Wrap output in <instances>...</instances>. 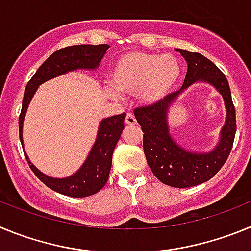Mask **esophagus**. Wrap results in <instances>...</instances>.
I'll return each instance as SVG.
<instances>
[{"mask_svg": "<svg viewBox=\"0 0 251 251\" xmlns=\"http://www.w3.org/2000/svg\"><path fill=\"white\" fill-rule=\"evenodd\" d=\"M137 121H136V117H134V114H132V113H128L127 115H126V124L127 126H133V124H136Z\"/></svg>", "mask_w": 251, "mask_h": 251, "instance_id": "esophagus-1", "label": "esophagus"}]
</instances>
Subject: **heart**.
<instances>
[{"label":"heart","mask_w":251,"mask_h":251,"mask_svg":"<svg viewBox=\"0 0 251 251\" xmlns=\"http://www.w3.org/2000/svg\"><path fill=\"white\" fill-rule=\"evenodd\" d=\"M181 76V64L174 55L128 52L119 57L110 72L113 89L137 94L143 104L152 105L167 97Z\"/></svg>","instance_id":"obj_1"}]
</instances>
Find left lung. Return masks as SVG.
Returning <instances> with one entry per match:
<instances>
[{
  "instance_id": "8db88e82",
  "label": "left lung",
  "mask_w": 251,
  "mask_h": 251,
  "mask_svg": "<svg viewBox=\"0 0 251 251\" xmlns=\"http://www.w3.org/2000/svg\"><path fill=\"white\" fill-rule=\"evenodd\" d=\"M187 61V73L182 88L168 94L159 103L134 109V115L143 132V151L153 175L165 185L186 188L206 182L220 171L231 152L236 132V115L227 79L212 61L199 52L177 49ZM196 81L214 86L223 95L226 121L221 141L212 151L191 152L181 148L169 134L168 109L179 95Z\"/></svg>"
}]
</instances>
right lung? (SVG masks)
<instances>
[{
	"label": "right lung",
	"mask_w": 251,
	"mask_h": 251,
	"mask_svg": "<svg viewBox=\"0 0 251 251\" xmlns=\"http://www.w3.org/2000/svg\"><path fill=\"white\" fill-rule=\"evenodd\" d=\"M109 48L110 46L106 44L68 46V48L55 51L54 54L50 55L44 61L43 65L37 69V72L26 85L25 94L22 99V109L19 118V134L22 150H24L22 124L27 112L28 104L36 93L39 85L52 77L63 75L68 72H74L77 69L94 70L98 68L100 60L103 59L104 54ZM124 118H126V113L113 115L100 122L94 146L90 150L83 166L72 176L65 177V178L49 177L48 175L37 170L30 162L26 152H24L28 166L41 182L59 194L70 197H86L97 194L104 187L109 178L113 151L123 132Z\"/></svg>",
	"instance_id": "1"
}]
</instances>
